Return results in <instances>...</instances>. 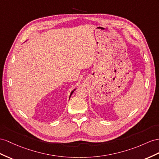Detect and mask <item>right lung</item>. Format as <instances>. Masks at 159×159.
Here are the masks:
<instances>
[{"instance_id":"add662e5","label":"right lung","mask_w":159,"mask_h":159,"mask_svg":"<svg viewBox=\"0 0 159 159\" xmlns=\"http://www.w3.org/2000/svg\"><path fill=\"white\" fill-rule=\"evenodd\" d=\"M75 90H76V89H74V90H73V91H72V92L70 93V97H71V95H72V93H73V92H74V91H75ZM70 97H69V99H70Z\"/></svg>"}]
</instances>
